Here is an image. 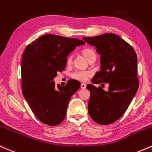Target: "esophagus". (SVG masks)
Returning a JSON list of instances; mask_svg holds the SVG:
<instances>
[{
    "label": "esophagus",
    "mask_w": 152,
    "mask_h": 152,
    "mask_svg": "<svg viewBox=\"0 0 152 152\" xmlns=\"http://www.w3.org/2000/svg\"><path fill=\"white\" fill-rule=\"evenodd\" d=\"M81 88L82 89H85L86 88V85L85 84H81Z\"/></svg>",
    "instance_id": "obj_1"
}]
</instances>
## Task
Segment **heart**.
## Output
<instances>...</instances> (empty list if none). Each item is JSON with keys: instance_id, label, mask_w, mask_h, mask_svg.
<instances>
[{"instance_id": "obj_1", "label": "heart", "mask_w": 152, "mask_h": 152, "mask_svg": "<svg viewBox=\"0 0 152 152\" xmlns=\"http://www.w3.org/2000/svg\"><path fill=\"white\" fill-rule=\"evenodd\" d=\"M82 55L85 57V58L88 60L89 62H91L94 60H96L97 58V54H96L95 51L94 50L91 49V48H85L81 52ZM72 56L69 55L67 58V64L72 63ZM92 73L90 71H81V70H76L74 72L72 73L71 77L74 80H78L80 82H86L87 79L90 77L92 76Z\"/></svg>"}]
</instances>
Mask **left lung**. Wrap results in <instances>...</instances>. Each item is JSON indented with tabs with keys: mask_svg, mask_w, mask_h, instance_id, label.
I'll return each mask as SVG.
<instances>
[{
	"mask_svg": "<svg viewBox=\"0 0 152 152\" xmlns=\"http://www.w3.org/2000/svg\"><path fill=\"white\" fill-rule=\"evenodd\" d=\"M83 40L95 46L101 55V69L92 82L110 85L107 92L101 87L87 85L89 115L97 124H112L125 113L138 90L137 54L128 42L113 33L84 37Z\"/></svg>",
	"mask_w": 152,
	"mask_h": 152,
	"instance_id": "8db88e82",
	"label": "left lung"
}]
</instances>
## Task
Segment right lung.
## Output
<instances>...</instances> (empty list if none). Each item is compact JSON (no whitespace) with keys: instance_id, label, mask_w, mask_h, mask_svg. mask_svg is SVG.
<instances>
[{"instance_id":"1","label":"right lung","mask_w":152,"mask_h":152,"mask_svg":"<svg viewBox=\"0 0 152 152\" xmlns=\"http://www.w3.org/2000/svg\"><path fill=\"white\" fill-rule=\"evenodd\" d=\"M83 40L60 35H42L25 49L21 62L23 94L41 122L60 124L65 119L72 96L80 89L76 83L55 87L53 78L65 70L67 57Z\"/></svg>"}]
</instances>
